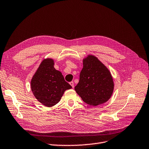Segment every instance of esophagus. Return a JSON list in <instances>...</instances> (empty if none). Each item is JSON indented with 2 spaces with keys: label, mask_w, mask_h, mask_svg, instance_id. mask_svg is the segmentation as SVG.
I'll use <instances>...</instances> for the list:
<instances>
[{
  "label": "esophagus",
  "mask_w": 149,
  "mask_h": 149,
  "mask_svg": "<svg viewBox=\"0 0 149 149\" xmlns=\"http://www.w3.org/2000/svg\"><path fill=\"white\" fill-rule=\"evenodd\" d=\"M70 84L71 85V86H72L73 88L74 87V82H70Z\"/></svg>",
  "instance_id": "obj_1"
}]
</instances>
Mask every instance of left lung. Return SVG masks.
I'll list each match as a JSON object with an SVG mask.
<instances>
[{"label": "left lung", "mask_w": 149, "mask_h": 149, "mask_svg": "<svg viewBox=\"0 0 149 149\" xmlns=\"http://www.w3.org/2000/svg\"><path fill=\"white\" fill-rule=\"evenodd\" d=\"M79 81L74 87L86 104L97 106L109 101L114 90V82L108 68L97 57L88 54L82 60Z\"/></svg>", "instance_id": "1"}]
</instances>
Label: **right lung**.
<instances>
[{"mask_svg": "<svg viewBox=\"0 0 149 149\" xmlns=\"http://www.w3.org/2000/svg\"><path fill=\"white\" fill-rule=\"evenodd\" d=\"M54 65L53 59H44L31 80V89L34 97L48 107L58 104L65 91L72 88Z\"/></svg>", "mask_w": 149, "mask_h": 149, "instance_id": "right-lung-1", "label": "right lung"}]
</instances>
